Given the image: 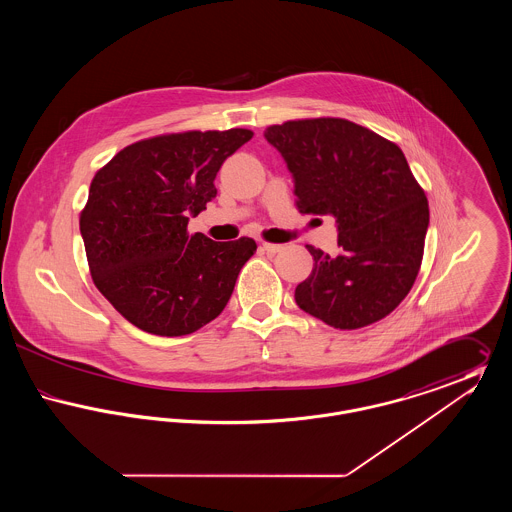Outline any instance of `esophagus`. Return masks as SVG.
<instances>
[{
	"mask_svg": "<svg viewBox=\"0 0 512 512\" xmlns=\"http://www.w3.org/2000/svg\"><path fill=\"white\" fill-rule=\"evenodd\" d=\"M261 247H263V251H267V253H270V255H274V253L282 251V245L280 244H268V242H263Z\"/></svg>",
	"mask_w": 512,
	"mask_h": 512,
	"instance_id": "obj_1",
	"label": "esophagus"
}]
</instances>
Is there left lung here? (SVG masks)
<instances>
[{
    "instance_id": "1",
    "label": "left lung",
    "mask_w": 512,
    "mask_h": 512,
    "mask_svg": "<svg viewBox=\"0 0 512 512\" xmlns=\"http://www.w3.org/2000/svg\"><path fill=\"white\" fill-rule=\"evenodd\" d=\"M292 172L301 215H332L340 253L307 245L313 272L295 288L305 313L340 330L388 317L411 292L430 222L399 146L361 124L320 117L265 130Z\"/></svg>"
}]
</instances>
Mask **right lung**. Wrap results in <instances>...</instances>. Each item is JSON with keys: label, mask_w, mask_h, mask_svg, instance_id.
<instances>
[{"label": "right lung", "mask_w": 512, "mask_h": 512, "mask_svg": "<svg viewBox=\"0 0 512 512\" xmlns=\"http://www.w3.org/2000/svg\"><path fill=\"white\" fill-rule=\"evenodd\" d=\"M251 138L247 128L161 134L96 172L80 234L96 288L130 324L176 338L226 307L257 244L213 242L190 234L188 220L207 209L220 165Z\"/></svg>", "instance_id": "right-lung-1"}]
</instances>
